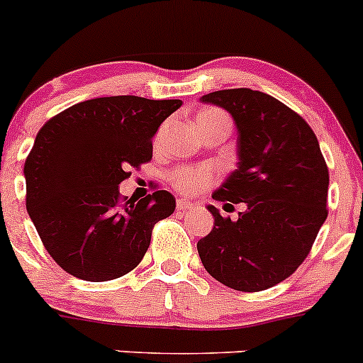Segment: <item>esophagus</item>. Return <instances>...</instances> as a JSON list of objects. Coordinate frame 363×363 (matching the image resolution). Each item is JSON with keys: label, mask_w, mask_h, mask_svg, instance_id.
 <instances>
[{"label": "esophagus", "mask_w": 363, "mask_h": 363, "mask_svg": "<svg viewBox=\"0 0 363 363\" xmlns=\"http://www.w3.org/2000/svg\"><path fill=\"white\" fill-rule=\"evenodd\" d=\"M195 207V203L189 202V200L186 199H179L177 200V211H189V208Z\"/></svg>", "instance_id": "34e87169"}]
</instances>
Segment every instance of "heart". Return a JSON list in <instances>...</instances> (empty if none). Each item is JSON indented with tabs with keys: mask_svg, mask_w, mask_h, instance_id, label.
<instances>
[{
	"mask_svg": "<svg viewBox=\"0 0 363 363\" xmlns=\"http://www.w3.org/2000/svg\"><path fill=\"white\" fill-rule=\"evenodd\" d=\"M214 117L225 116L219 111H214V108H207V111L199 113L196 121L214 119ZM170 181L184 195H199V193H202L203 189H207L216 181V175L207 167H181L172 172Z\"/></svg>",
	"mask_w": 363,
	"mask_h": 363,
	"instance_id": "b5f03b06",
	"label": "heart"
}]
</instances>
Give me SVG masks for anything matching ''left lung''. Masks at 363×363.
Listing matches in <instances>:
<instances>
[{
	"label": "left lung",
	"mask_w": 363,
	"mask_h": 363,
	"mask_svg": "<svg viewBox=\"0 0 363 363\" xmlns=\"http://www.w3.org/2000/svg\"><path fill=\"white\" fill-rule=\"evenodd\" d=\"M200 101L225 108L237 128V168L212 199L246 211L232 221L207 205L214 226L196 250L219 283L267 290L298 269L327 219V163L309 124L270 94L239 87Z\"/></svg>",
	"instance_id": "obj_1"
}]
</instances>
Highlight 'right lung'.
Masks as SVG:
<instances>
[{"mask_svg": "<svg viewBox=\"0 0 363 363\" xmlns=\"http://www.w3.org/2000/svg\"><path fill=\"white\" fill-rule=\"evenodd\" d=\"M181 100L105 96L80 101L38 131L24 163L26 207L49 255L84 281L133 270L152 226L175 211L172 193L119 196L128 168L152 158V137Z\"/></svg>", "mask_w": 363, "mask_h": 363, "instance_id": "right-lung-1", "label": "right lung"}]
</instances>
